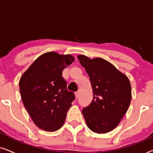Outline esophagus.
Wrapping results in <instances>:
<instances>
[{
	"label": "esophagus",
	"instance_id": "34e87169",
	"mask_svg": "<svg viewBox=\"0 0 153 153\" xmlns=\"http://www.w3.org/2000/svg\"><path fill=\"white\" fill-rule=\"evenodd\" d=\"M79 97V92H76L75 93V97H76V99H77Z\"/></svg>",
	"mask_w": 153,
	"mask_h": 153
}]
</instances>
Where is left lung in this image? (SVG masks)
Instances as JSON below:
<instances>
[{"label":"left lung","instance_id":"obj_1","mask_svg":"<svg viewBox=\"0 0 153 153\" xmlns=\"http://www.w3.org/2000/svg\"><path fill=\"white\" fill-rule=\"evenodd\" d=\"M77 58L88 74L93 91V101L82 109L85 123L94 132L111 131L118 126L130 104L129 79L101 58L90 59L83 55Z\"/></svg>","mask_w":153,"mask_h":153}]
</instances>
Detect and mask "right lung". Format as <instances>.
Masks as SVG:
<instances>
[{"instance_id":"add662e5","label":"right lung","mask_w":153,"mask_h":153,"mask_svg":"<svg viewBox=\"0 0 153 153\" xmlns=\"http://www.w3.org/2000/svg\"><path fill=\"white\" fill-rule=\"evenodd\" d=\"M74 60L70 54L47 52L37 58L21 77L23 103L39 129L55 131L64 124L75 96L67 89L62 73Z\"/></svg>"}]
</instances>
